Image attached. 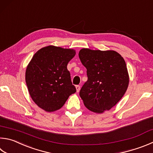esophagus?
Here are the masks:
<instances>
[{
	"label": "esophagus",
	"mask_w": 153,
	"mask_h": 153,
	"mask_svg": "<svg viewBox=\"0 0 153 153\" xmlns=\"http://www.w3.org/2000/svg\"><path fill=\"white\" fill-rule=\"evenodd\" d=\"M76 91L77 92H79V90H80V86L79 85H77L76 86Z\"/></svg>",
	"instance_id": "1"
}]
</instances>
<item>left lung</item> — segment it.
Masks as SVG:
<instances>
[{"label": "left lung", "instance_id": "left-lung-1", "mask_svg": "<svg viewBox=\"0 0 153 153\" xmlns=\"http://www.w3.org/2000/svg\"><path fill=\"white\" fill-rule=\"evenodd\" d=\"M79 57L87 69L88 81L79 96L85 106L102 114L120 100L127 90L129 75L124 58L115 51L83 48Z\"/></svg>", "mask_w": 153, "mask_h": 153}]
</instances>
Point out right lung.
<instances>
[{
	"label": "right lung",
	"mask_w": 153,
	"mask_h": 153,
	"mask_svg": "<svg viewBox=\"0 0 153 153\" xmlns=\"http://www.w3.org/2000/svg\"><path fill=\"white\" fill-rule=\"evenodd\" d=\"M76 50L49 45L40 49L27 65L25 81L33 102L51 112L60 109L76 91L67 65Z\"/></svg>",
	"instance_id": "right-lung-1"
}]
</instances>
